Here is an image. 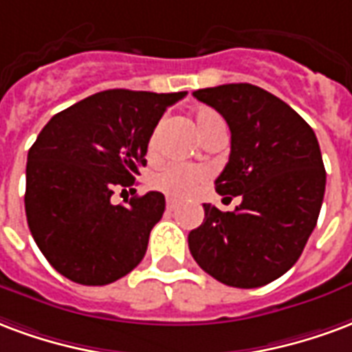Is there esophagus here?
I'll list each match as a JSON object with an SVG mask.
<instances>
[{"label": "esophagus", "instance_id": "1", "mask_svg": "<svg viewBox=\"0 0 352 352\" xmlns=\"http://www.w3.org/2000/svg\"><path fill=\"white\" fill-rule=\"evenodd\" d=\"M166 210H168V212H174V210H176V201L168 199V201H166Z\"/></svg>", "mask_w": 352, "mask_h": 352}]
</instances>
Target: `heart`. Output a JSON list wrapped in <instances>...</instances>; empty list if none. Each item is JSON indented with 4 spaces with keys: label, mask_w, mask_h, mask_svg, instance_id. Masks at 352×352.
<instances>
[{
    "label": "heart",
    "mask_w": 352,
    "mask_h": 352,
    "mask_svg": "<svg viewBox=\"0 0 352 352\" xmlns=\"http://www.w3.org/2000/svg\"><path fill=\"white\" fill-rule=\"evenodd\" d=\"M219 120H221V116L214 110L204 109L195 114V123H197V129L201 133V137ZM155 150H157V131L151 133L150 140H148V153L155 155ZM206 176L208 173L204 168L173 163V165L163 166V168H159L157 173L151 174L150 186L155 191H161L163 195H166V197L186 199V197L193 193L197 187L201 186L202 182L206 179Z\"/></svg>",
    "instance_id": "1"
}]
</instances>
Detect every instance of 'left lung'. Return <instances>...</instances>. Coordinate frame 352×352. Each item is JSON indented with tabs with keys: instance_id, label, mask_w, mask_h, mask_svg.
<instances>
[{
	"instance_id": "left-lung-1",
	"label": "left lung",
	"mask_w": 352,
	"mask_h": 352,
	"mask_svg": "<svg viewBox=\"0 0 352 352\" xmlns=\"http://www.w3.org/2000/svg\"><path fill=\"white\" fill-rule=\"evenodd\" d=\"M193 95L229 123V163L215 191L240 195L242 204L234 212L204 204L189 251L221 283L263 287L291 270L317 225L327 186L319 142L298 112L258 86L223 84Z\"/></svg>"
}]
</instances>
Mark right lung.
I'll return each mask as SVG.
<instances>
[{
	"label": "right lung",
	"mask_w": 352,
	"mask_h": 352,
	"mask_svg": "<svg viewBox=\"0 0 352 352\" xmlns=\"http://www.w3.org/2000/svg\"><path fill=\"white\" fill-rule=\"evenodd\" d=\"M184 97L186 91L107 89L43 127L28 151L25 217L41 253L61 276L109 285L142 261L165 197L150 191L127 206L110 197L135 184L155 125Z\"/></svg>",
	"instance_id": "obj_1"
}]
</instances>
